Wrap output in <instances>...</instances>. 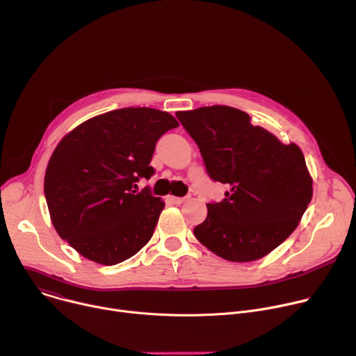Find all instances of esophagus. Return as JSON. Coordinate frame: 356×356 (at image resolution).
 I'll use <instances>...</instances> for the list:
<instances>
[{"label":"esophagus","mask_w":356,"mask_h":356,"mask_svg":"<svg viewBox=\"0 0 356 356\" xmlns=\"http://www.w3.org/2000/svg\"><path fill=\"white\" fill-rule=\"evenodd\" d=\"M169 200H170L173 204H181V202H184V200H186V198H183V197H175V195H170V197H169Z\"/></svg>","instance_id":"1"}]
</instances>
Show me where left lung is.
Wrapping results in <instances>:
<instances>
[{"mask_svg":"<svg viewBox=\"0 0 356 356\" xmlns=\"http://www.w3.org/2000/svg\"><path fill=\"white\" fill-rule=\"evenodd\" d=\"M195 141L209 177L227 186L220 202L194 227L195 238L216 256L256 261L298 227L313 195V180L300 148L282 144L250 115L229 106L177 111Z\"/></svg>","mask_w":356,"mask_h":356,"instance_id":"8db88e82","label":"left lung"}]
</instances>
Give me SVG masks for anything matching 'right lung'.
<instances>
[{
  "label": "right lung",
  "mask_w": 356,
  "mask_h": 356,
  "mask_svg": "<svg viewBox=\"0 0 356 356\" xmlns=\"http://www.w3.org/2000/svg\"><path fill=\"white\" fill-rule=\"evenodd\" d=\"M179 127L168 111L124 107L89 118L56 147L44 175L54 229L81 256L114 266L137 254L152 238L165 208L148 187L158 140Z\"/></svg>",
  "instance_id": "1"
}]
</instances>
